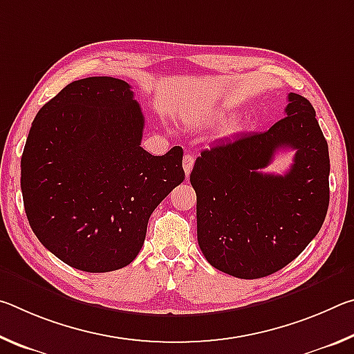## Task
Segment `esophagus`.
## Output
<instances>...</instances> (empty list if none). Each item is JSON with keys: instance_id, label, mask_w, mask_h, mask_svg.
I'll return each instance as SVG.
<instances>
[{"instance_id": "34e87169", "label": "esophagus", "mask_w": 354, "mask_h": 354, "mask_svg": "<svg viewBox=\"0 0 354 354\" xmlns=\"http://www.w3.org/2000/svg\"><path fill=\"white\" fill-rule=\"evenodd\" d=\"M194 162H195V158L192 154H185L184 159H183V169L185 171V176L190 175L192 169H194Z\"/></svg>"}]
</instances>
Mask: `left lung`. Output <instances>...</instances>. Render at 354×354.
I'll use <instances>...</instances> for the list:
<instances>
[{
	"instance_id": "obj_1",
	"label": "left lung",
	"mask_w": 354,
	"mask_h": 354,
	"mask_svg": "<svg viewBox=\"0 0 354 354\" xmlns=\"http://www.w3.org/2000/svg\"><path fill=\"white\" fill-rule=\"evenodd\" d=\"M296 149L286 176L262 174L279 149ZM329 153L309 101L289 93L286 117L259 134L205 149L190 184L196 234L217 270L242 279L268 277L317 236L329 205Z\"/></svg>"
}]
</instances>
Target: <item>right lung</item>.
Segmentation results:
<instances>
[{
  "instance_id": "1",
  "label": "right lung",
  "mask_w": 354,
  "mask_h": 354,
  "mask_svg": "<svg viewBox=\"0 0 354 354\" xmlns=\"http://www.w3.org/2000/svg\"><path fill=\"white\" fill-rule=\"evenodd\" d=\"M143 127L131 86L111 76L73 81L35 115L21 156L23 203L34 234L70 267H127L149 215L184 181L183 148L149 154Z\"/></svg>"
}]
</instances>
